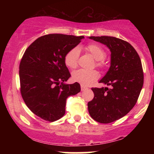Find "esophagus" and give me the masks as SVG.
I'll list each match as a JSON object with an SVG mask.
<instances>
[{
	"label": "esophagus",
	"instance_id": "1",
	"mask_svg": "<svg viewBox=\"0 0 154 154\" xmlns=\"http://www.w3.org/2000/svg\"><path fill=\"white\" fill-rule=\"evenodd\" d=\"M88 89V88L87 87H85V86L84 85H81V91H85V90Z\"/></svg>",
	"mask_w": 154,
	"mask_h": 154
}]
</instances>
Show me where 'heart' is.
I'll list each match as a JSON object with an SVG mask.
<instances>
[{
  "instance_id": "b5f03b06",
  "label": "heart",
  "mask_w": 154,
  "mask_h": 154,
  "mask_svg": "<svg viewBox=\"0 0 154 154\" xmlns=\"http://www.w3.org/2000/svg\"><path fill=\"white\" fill-rule=\"evenodd\" d=\"M86 50L91 54L97 61L96 65L101 66L103 65V60L105 57V51L100 45L97 44H90L86 47ZM79 55V50L77 47L74 48L67 53L64 58V63L69 69H75L77 66ZM99 77V74L95 70H87L80 69L75 71L72 75V79L74 82L80 83L82 85H90Z\"/></svg>"
}]
</instances>
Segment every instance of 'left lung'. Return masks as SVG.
<instances>
[{"label":"left lung","instance_id":"1","mask_svg":"<svg viewBox=\"0 0 154 154\" xmlns=\"http://www.w3.org/2000/svg\"><path fill=\"white\" fill-rule=\"evenodd\" d=\"M110 50V67L99 81L110 88H92L94 98L88 102L90 115L107 124L123 117L135 105L143 85L142 63L137 51L128 42L111 36L89 37Z\"/></svg>","mask_w":154,"mask_h":154}]
</instances>
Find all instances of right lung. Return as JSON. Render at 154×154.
<instances>
[{"instance_id": "1", "label": "right lung", "mask_w": 154, "mask_h": 154, "mask_svg": "<svg viewBox=\"0 0 154 154\" xmlns=\"http://www.w3.org/2000/svg\"><path fill=\"white\" fill-rule=\"evenodd\" d=\"M82 39L46 35L35 40L24 52L19 65L21 93L27 107L44 120L61 119L65 114L66 98L80 92L78 82L65 83L71 75L64 58Z\"/></svg>"}]
</instances>
